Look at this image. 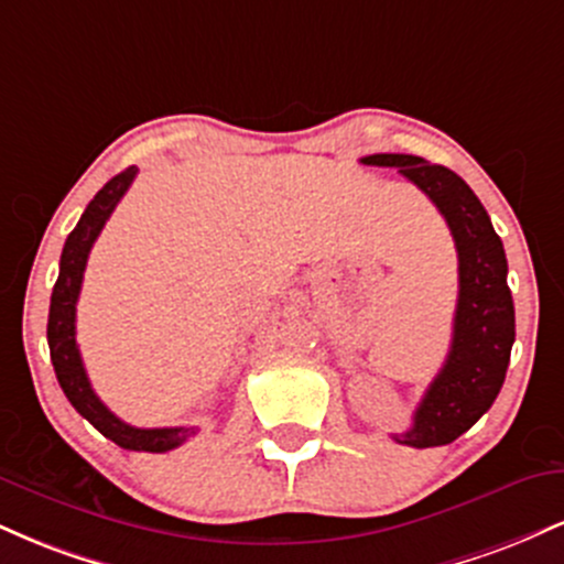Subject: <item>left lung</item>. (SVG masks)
Instances as JSON below:
<instances>
[{
	"instance_id": "1",
	"label": "left lung",
	"mask_w": 564,
	"mask_h": 564,
	"mask_svg": "<svg viewBox=\"0 0 564 564\" xmlns=\"http://www.w3.org/2000/svg\"><path fill=\"white\" fill-rule=\"evenodd\" d=\"M368 166H394L430 196L448 223L458 251V302L448 358L413 413V426L394 443L411 448L448 445L494 405L514 345V302L507 286V254L488 212L448 166L408 153H373Z\"/></svg>"
}]
</instances>
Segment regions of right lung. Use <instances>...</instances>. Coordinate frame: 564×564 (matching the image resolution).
Instances as JSON below:
<instances>
[{"mask_svg":"<svg viewBox=\"0 0 564 564\" xmlns=\"http://www.w3.org/2000/svg\"><path fill=\"white\" fill-rule=\"evenodd\" d=\"M134 177H138V170L129 166V170L116 174L113 180H108V183L97 191V196L89 200L82 219L66 238V246H63L61 254V275H57L53 300H50L47 345L50 358H53L55 366V377L61 381L63 392H66L70 405H74L97 432H102L108 440H113L119 448L166 453L177 448V445H183L191 435H196V426L140 430V426L121 422V419L108 411V408L102 405V400L95 394L87 371H84L79 345H76V302H79L84 268H87L89 251H93V243L97 241V236H100L102 225L108 223L116 204L124 196Z\"/></svg>","mask_w":564,"mask_h":564,"instance_id":"1","label":"right lung"}]
</instances>
